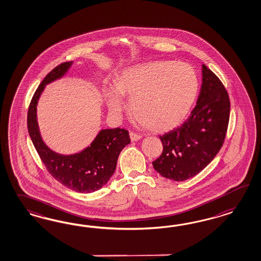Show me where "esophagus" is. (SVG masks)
<instances>
[{"label":"esophagus","instance_id":"34e87169","mask_svg":"<svg viewBox=\"0 0 261 261\" xmlns=\"http://www.w3.org/2000/svg\"><path fill=\"white\" fill-rule=\"evenodd\" d=\"M130 139L132 142H137L139 140L142 139V136L141 135L137 134L135 132H130Z\"/></svg>","mask_w":261,"mask_h":261}]
</instances>
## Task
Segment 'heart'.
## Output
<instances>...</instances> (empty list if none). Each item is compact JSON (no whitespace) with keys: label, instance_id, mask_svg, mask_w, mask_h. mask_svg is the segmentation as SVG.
Listing matches in <instances>:
<instances>
[{"label":"heart","instance_id":"b5f03b06","mask_svg":"<svg viewBox=\"0 0 261 261\" xmlns=\"http://www.w3.org/2000/svg\"><path fill=\"white\" fill-rule=\"evenodd\" d=\"M198 79L189 64L158 61L128 68L115 88L103 95L108 110L118 116L124 107L122 96L131 98V111L146 129L167 132L182 122L197 94Z\"/></svg>","mask_w":261,"mask_h":261}]
</instances>
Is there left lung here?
I'll return each mask as SVG.
<instances>
[{"mask_svg": "<svg viewBox=\"0 0 261 261\" xmlns=\"http://www.w3.org/2000/svg\"><path fill=\"white\" fill-rule=\"evenodd\" d=\"M197 104L190 118L160 137L163 153L152 164L163 177L181 182L201 172L221 149L229 125V94L205 65Z\"/></svg>", "mask_w": 261, "mask_h": 261, "instance_id": "1", "label": "left lung"}]
</instances>
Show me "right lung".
<instances>
[{"label":"right lung","instance_id":"right-lung-1","mask_svg":"<svg viewBox=\"0 0 261 261\" xmlns=\"http://www.w3.org/2000/svg\"><path fill=\"white\" fill-rule=\"evenodd\" d=\"M72 61L64 62L49 71L32 96L28 111V130L32 143L48 173L71 190L90 193L100 190L116 170L119 153L130 143L124 128L103 129L85 150L70 156L56 154L42 141L36 119V105L47 83L63 76Z\"/></svg>","mask_w":261,"mask_h":261}]
</instances>
